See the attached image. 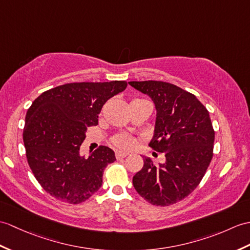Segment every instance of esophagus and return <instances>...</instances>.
<instances>
[{
    "label": "esophagus",
    "instance_id": "34e87169",
    "mask_svg": "<svg viewBox=\"0 0 250 250\" xmlns=\"http://www.w3.org/2000/svg\"><path fill=\"white\" fill-rule=\"evenodd\" d=\"M126 155H127V153H126V152H123V151H117V152H116V159H117V160H121V159L125 158Z\"/></svg>",
    "mask_w": 250,
    "mask_h": 250
}]
</instances>
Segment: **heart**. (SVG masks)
Instances as JSON below:
<instances>
[{"label": "heart", "mask_w": 250, "mask_h": 250, "mask_svg": "<svg viewBox=\"0 0 250 250\" xmlns=\"http://www.w3.org/2000/svg\"><path fill=\"white\" fill-rule=\"evenodd\" d=\"M112 143L114 144V146H116L119 149L129 150V149H132L133 147H134L136 141H135V138L131 135L120 134V135L115 136L112 139Z\"/></svg>", "instance_id": "heart-1"}]
</instances>
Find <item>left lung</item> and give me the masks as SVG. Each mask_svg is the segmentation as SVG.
Segmentation results:
<instances>
[{
	"label": "left lung",
	"instance_id": "left-lung-1",
	"mask_svg": "<svg viewBox=\"0 0 250 250\" xmlns=\"http://www.w3.org/2000/svg\"><path fill=\"white\" fill-rule=\"evenodd\" d=\"M129 84L154 102L156 119L149 146L166 159L155 165L145 158L133 185L153 206L173 205L198 187L211 163L215 133L210 115L193 94L173 84L161 81Z\"/></svg>",
	"mask_w": 250,
	"mask_h": 250
}]
</instances>
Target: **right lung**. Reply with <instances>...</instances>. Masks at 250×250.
<instances>
[{"label":"right lung","instance_id":"add662e5","mask_svg":"<svg viewBox=\"0 0 250 250\" xmlns=\"http://www.w3.org/2000/svg\"><path fill=\"white\" fill-rule=\"evenodd\" d=\"M125 81L57 86L35 99L23 129L27 163L46 193L68 204L84 202L101 188L103 171L116 161L100 146L80 154L87 127L98 125L103 104L126 88Z\"/></svg>","mask_w":250,"mask_h":250}]
</instances>
